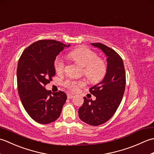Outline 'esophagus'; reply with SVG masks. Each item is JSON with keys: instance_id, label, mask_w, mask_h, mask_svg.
Masks as SVG:
<instances>
[{"instance_id": "esophagus-1", "label": "esophagus", "mask_w": 154, "mask_h": 154, "mask_svg": "<svg viewBox=\"0 0 154 154\" xmlns=\"http://www.w3.org/2000/svg\"><path fill=\"white\" fill-rule=\"evenodd\" d=\"M73 97V94H70V93H68L67 94V98L69 99H72V98Z\"/></svg>"}]
</instances>
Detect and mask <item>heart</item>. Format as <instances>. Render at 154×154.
I'll return each instance as SVG.
<instances>
[{
  "instance_id": "1",
  "label": "heart",
  "mask_w": 154,
  "mask_h": 154,
  "mask_svg": "<svg viewBox=\"0 0 154 154\" xmlns=\"http://www.w3.org/2000/svg\"><path fill=\"white\" fill-rule=\"evenodd\" d=\"M68 57L83 67L84 74L91 82L97 83L104 77L106 72V65L102 59L97 57L95 52L85 47L75 49L68 53ZM55 71L61 73L64 71L65 62L61 57L59 56L54 62ZM85 84L84 81H74L67 79L64 85L71 91H75L79 86Z\"/></svg>"
}]
</instances>
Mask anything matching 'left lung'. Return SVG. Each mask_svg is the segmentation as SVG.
Segmentation results:
<instances>
[{
  "mask_svg": "<svg viewBox=\"0 0 154 154\" xmlns=\"http://www.w3.org/2000/svg\"><path fill=\"white\" fill-rule=\"evenodd\" d=\"M106 56L107 67L104 79L89 89L96 99L83 97L79 109V119L89 125L99 126L107 122L122 101L126 86V73L122 59L112 49L101 43H91Z\"/></svg>",
  "mask_w": 154,
  "mask_h": 154,
  "instance_id": "left-lung-1",
  "label": "left lung"
}]
</instances>
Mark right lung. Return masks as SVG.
Masks as SVG:
<instances>
[{
    "label": "right lung",
    "instance_id": "right-lung-1",
    "mask_svg": "<svg viewBox=\"0 0 154 154\" xmlns=\"http://www.w3.org/2000/svg\"><path fill=\"white\" fill-rule=\"evenodd\" d=\"M69 46L54 40H39L26 48L19 59L16 73L19 96L29 116L40 124L56 120L67 100L64 92L53 93L45 86L55 75L56 56Z\"/></svg>",
    "mask_w": 154,
    "mask_h": 154
}]
</instances>
